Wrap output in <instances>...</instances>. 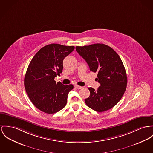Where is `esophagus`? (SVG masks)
I'll return each instance as SVG.
<instances>
[{"label":"esophagus","instance_id":"34e87169","mask_svg":"<svg viewBox=\"0 0 153 153\" xmlns=\"http://www.w3.org/2000/svg\"><path fill=\"white\" fill-rule=\"evenodd\" d=\"M74 87L77 89H82V86H80V85H74Z\"/></svg>","mask_w":153,"mask_h":153}]
</instances>
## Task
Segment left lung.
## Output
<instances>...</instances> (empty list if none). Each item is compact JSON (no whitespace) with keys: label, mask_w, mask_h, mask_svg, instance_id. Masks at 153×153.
Returning <instances> with one entry per match:
<instances>
[{"label":"left lung","mask_w":153,"mask_h":153,"mask_svg":"<svg viewBox=\"0 0 153 153\" xmlns=\"http://www.w3.org/2000/svg\"><path fill=\"white\" fill-rule=\"evenodd\" d=\"M76 49L90 70L98 73L97 79L100 84L97 91L88 88L90 95L84 100L86 105L99 112L111 109L120 100L127 86V75L120 58L103 44L77 46Z\"/></svg>","instance_id":"left-lung-1"}]
</instances>
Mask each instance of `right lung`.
<instances>
[{
    "label": "right lung",
    "mask_w": 153,
    "mask_h": 153,
    "mask_svg": "<svg viewBox=\"0 0 153 153\" xmlns=\"http://www.w3.org/2000/svg\"><path fill=\"white\" fill-rule=\"evenodd\" d=\"M74 46L51 44L40 49L31 60L24 77L28 96L36 108L48 114L58 112L67 103L72 84L56 82L55 77L63 70V60Z\"/></svg>",
    "instance_id": "add662e5"
}]
</instances>
